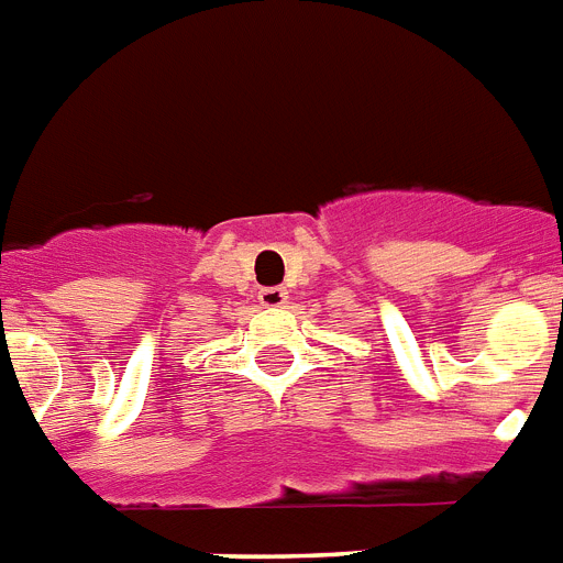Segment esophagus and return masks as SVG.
<instances>
[{
	"label": "esophagus",
	"mask_w": 563,
	"mask_h": 563,
	"mask_svg": "<svg viewBox=\"0 0 563 563\" xmlns=\"http://www.w3.org/2000/svg\"><path fill=\"white\" fill-rule=\"evenodd\" d=\"M257 303L266 306V309H277V306L289 303V291L283 289V286H266V289H260Z\"/></svg>",
	"instance_id": "34e87169"
}]
</instances>
